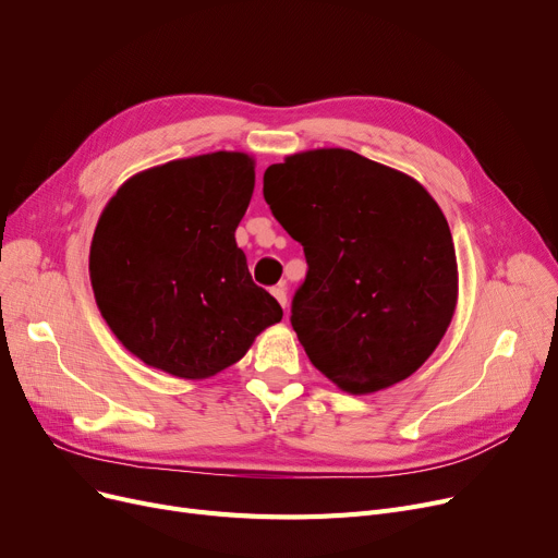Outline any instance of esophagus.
<instances>
[{"mask_svg":"<svg viewBox=\"0 0 558 558\" xmlns=\"http://www.w3.org/2000/svg\"><path fill=\"white\" fill-rule=\"evenodd\" d=\"M271 294H274V299H276L282 307H287V284H284V282L276 284V287L271 289Z\"/></svg>","mask_w":558,"mask_h":558,"instance_id":"34e87169","label":"esophagus"}]
</instances>
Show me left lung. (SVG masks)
Instances as JSON below:
<instances>
[{
  "instance_id": "1",
  "label": "left lung",
  "mask_w": 558,
  "mask_h": 558,
  "mask_svg": "<svg viewBox=\"0 0 558 558\" xmlns=\"http://www.w3.org/2000/svg\"><path fill=\"white\" fill-rule=\"evenodd\" d=\"M262 192L305 251L291 328L310 362L348 393L418 371L457 305L452 232L427 190L355 151L316 149L271 165Z\"/></svg>"
}]
</instances>
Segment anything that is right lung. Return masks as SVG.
Wrapping results in <instances>:
<instances>
[{"label": "right lung", "mask_w": 558, "mask_h": 558, "mask_svg": "<svg viewBox=\"0 0 558 558\" xmlns=\"http://www.w3.org/2000/svg\"><path fill=\"white\" fill-rule=\"evenodd\" d=\"M253 187V158L217 151L140 171L108 201L90 280L106 324L144 364L210 377L282 318L234 242Z\"/></svg>", "instance_id": "obj_1"}]
</instances>
